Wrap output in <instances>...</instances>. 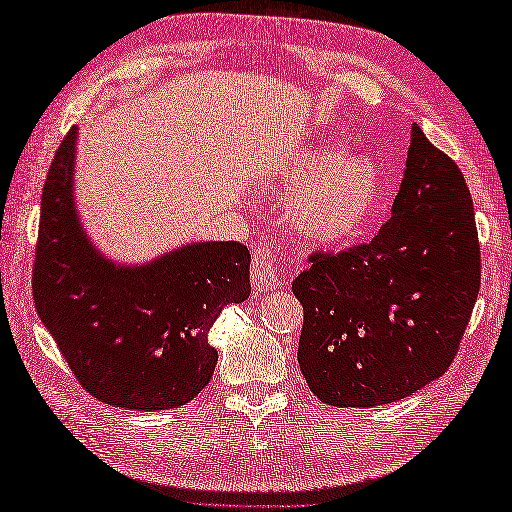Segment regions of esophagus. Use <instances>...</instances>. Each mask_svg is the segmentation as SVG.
Here are the masks:
<instances>
[{
    "label": "esophagus",
    "mask_w": 512,
    "mask_h": 512,
    "mask_svg": "<svg viewBox=\"0 0 512 512\" xmlns=\"http://www.w3.org/2000/svg\"><path fill=\"white\" fill-rule=\"evenodd\" d=\"M250 284L255 290L266 292L279 286V273L273 250L259 242L253 248V266H250Z\"/></svg>",
    "instance_id": "obj_1"
}]
</instances>
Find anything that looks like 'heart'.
<instances>
[{"instance_id":"1","label":"heart","mask_w":512,"mask_h":512,"mask_svg":"<svg viewBox=\"0 0 512 512\" xmlns=\"http://www.w3.org/2000/svg\"><path fill=\"white\" fill-rule=\"evenodd\" d=\"M292 226L317 244H350L365 235L387 195L383 165L372 154H345L341 143L312 145L281 173Z\"/></svg>"}]
</instances>
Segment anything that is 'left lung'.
I'll use <instances>...</instances> for the list:
<instances>
[{"label": "left lung", "instance_id": "left-lung-1", "mask_svg": "<svg viewBox=\"0 0 512 512\" xmlns=\"http://www.w3.org/2000/svg\"><path fill=\"white\" fill-rule=\"evenodd\" d=\"M480 279L469 187L413 125L391 217L372 242L314 253L292 281L303 306L297 358L312 394L334 407H376L440 378Z\"/></svg>", "mask_w": 512, "mask_h": 512}]
</instances>
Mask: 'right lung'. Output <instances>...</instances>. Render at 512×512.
I'll return each instance as SVG.
<instances>
[{
  "label": "right lung",
  "instance_id": "obj_1",
  "mask_svg": "<svg viewBox=\"0 0 512 512\" xmlns=\"http://www.w3.org/2000/svg\"><path fill=\"white\" fill-rule=\"evenodd\" d=\"M76 127L63 138L41 193L32 297L76 380L105 405L165 411L209 385V330L250 295L239 242H193L143 266L107 259L74 204Z\"/></svg>",
  "mask_w": 512,
  "mask_h": 512
}]
</instances>
